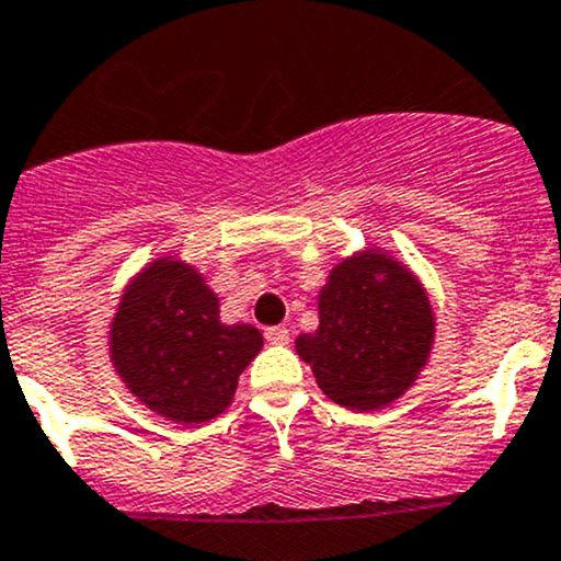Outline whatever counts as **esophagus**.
I'll return each instance as SVG.
<instances>
[{"mask_svg": "<svg viewBox=\"0 0 561 561\" xmlns=\"http://www.w3.org/2000/svg\"><path fill=\"white\" fill-rule=\"evenodd\" d=\"M265 342L268 344H287L290 342V331H287L285 325H274V328H265Z\"/></svg>", "mask_w": 561, "mask_h": 561, "instance_id": "esophagus-1", "label": "esophagus"}]
</instances>
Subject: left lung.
I'll return each instance as SVG.
<instances>
[{"label":"left lung","mask_w":561,"mask_h":561,"mask_svg":"<svg viewBox=\"0 0 561 561\" xmlns=\"http://www.w3.org/2000/svg\"><path fill=\"white\" fill-rule=\"evenodd\" d=\"M320 325L296 339L322 393L347 410L393 404L426 369L434 309L423 282L382 247L342 257L317 296Z\"/></svg>","instance_id":"8db88e82"}]
</instances>
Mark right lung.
I'll return each mask as SVG.
<instances>
[{
  "label": "right lung",
  "mask_w": 561,
  "mask_h": 561,
  "mask_svg": "<svg viewBox=\"0 0 561 561\" xmlns=\"http://www.w3.org/2000/svg\"><path fill=\"white\" fill-rule=\"evenodd\" d=\"M263 333L219 320L206 276L179 254L146 263L122 290L107 353L129 393L165 421L197 426L222 415Z\"/></svg>",
  "instance_id": "1"
}]
</instances>
